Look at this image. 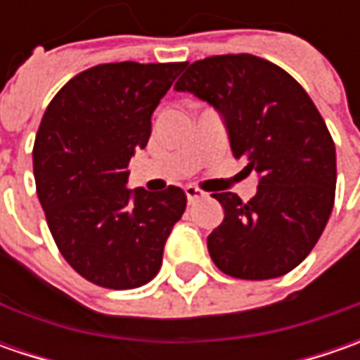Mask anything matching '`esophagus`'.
I'll use <instances>...</instances> for the list:
<instances>
[{"mask_svg": "<svg viewBox=\"0 0 360 360\" xmlns=\"http://www.w3.org/2000/svg\"><path fill=\"white\" fill-rule=\"evenodd\" d=\"M184 192H186V198L190 202L198 200V198H204V196H206V192H202L198 186H186L184 188Z\"/></svg>", "mask_w": 360, "mask_h": 360, "instance_id": "1", "label": "esophagus"}]
</instances>
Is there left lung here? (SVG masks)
Returning a JSON list of instances; mask_svg holds the SVG:
<instances>
[{
  "label": "left lung",
  "instance_id": "8db88e82",
  "mask_svg": "<svg viewBox=\"0 0 360 360\" xmlns=\"http://www.w3.org/2000/svg\"><path fill=\"white\" fill-rule=\"evenodd\" d=\"M224 116L234 158L258 174L255 198L218 192L222 224L208 252L224 274L244 281L283 276L309 256L335 204L337 154L311 96L283 68L252 53L190 63L174 86Z\"/></svg>",
  "mask_w": 360,
  "mask_h": 360
}]
</instances>
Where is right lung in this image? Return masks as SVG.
<instances>
[{
  "label": "right lung",
  "instance_id": "1",
  "mask_svg": "<svg viewBox=\"0 0 360 360\" xmlns=\"http://www.w3.org/2000/svg\"><path fill=\"white\" fill-rule=\"evenodd\" d=\"M186 62L100 63L53 96L34 144V176L49 232L91 284L150 283L186 208L178 186L128 190V162L146 148L152 112Z\"/></svg>",
  "mask_w": 360,
  "mask_h": 360
}]
</instances>
